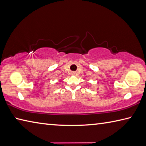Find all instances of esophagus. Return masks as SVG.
Here are the masks:
<instances>
[{"label": "esophagus", "instance_id": "34e87169", "mask_svg": "<svg viewBox=\"0 0 146 146\" xmlns=\"http://www.w3.org/2000/svg\"><path fill=\"white\" fill-rule=\"evenodd\" d=\"M72 75H74V74H75V73H74V72H72Z\"/></svg>", "mask_w": 146, "mask_h": 146}]
</instances>
